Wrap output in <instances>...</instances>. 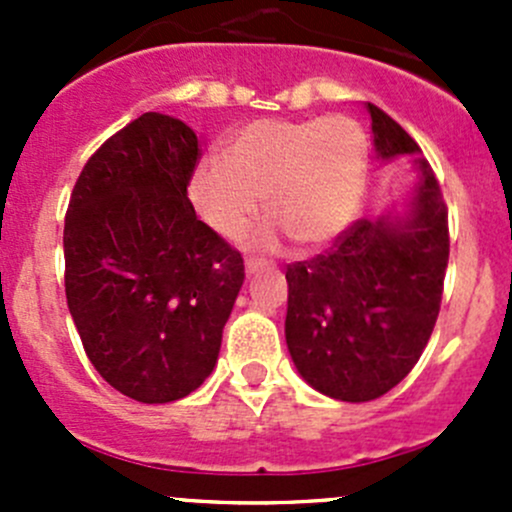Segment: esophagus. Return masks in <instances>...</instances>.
<instances>
[{
  "label": "esophagus",
  "instance_id": "obj_1",
  "mask_svg": "<svg viewBox=\"0 0 512 512\" xmlns=\"http://www.w3.org/2000/svg\"><path fill=\"white\" fill-rule=\"evenodd\" d=\"M265 265H267L265 260H255V257H250V260H245L247 275H255V272H260Z\"/></svg>",
  "mask_w": 512,
  "mask_h": 512
}]
</instances>
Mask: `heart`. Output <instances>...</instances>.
Returning <instances> with one entry per match:
<instances>
[{
    "mask_svg": "<svg viewBox=\"0 0 512 512\" xmlns=\"http://www.w3.org/2000/svg\"><path fill=\"white\" fill-rule=\"evenodd\" d=\"M223 156L200 158L188 175L190 205L218 235H240L260 195L275 218L255 235L260 242L287 232L299 245L324 247L359 213L369 141L354 118H260L227 136Z\"/></svg>",
    "mask_w": 512,
    "mask_h": 512,
    "instance_id": "heart-1",
    "label": "heart"
}]
</instances>
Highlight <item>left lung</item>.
Listing matches in <instances>:
<instances>
[{"label":"left lung","instance_id":"left-lung-1","mask_svg":"<svg viewBox=\"0 0 512 512\" xmlns=\"http://www.w3.org/2000/svg\"><path fill=\"white\" fill-rule=\"evenodd\" d=\"M376 158H414L409 198L359 220L327 255L287 267L285 339L299 376L329 399L371 401L416 366L441 309L448 210L414 138L374 103Z\"/></svg>","mask_w":512,"mask_h":512}]
</instances>
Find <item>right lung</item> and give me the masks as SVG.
<instances>
[{"label": "right lung", "instance_id": "obj_1", "mask_svg": "<svg viewBox=\"0 0 512 512\" xmlns=\"http://www.w3.org/2000/svg\"><path fill=\"white\" fill-rule=\"evenodd\" d=\"M198 136L143 113L89 158L64 223L66 302L86 356L141 404L193 394L218 364L245 282L240 252L198 220Z\"/></svg>", "mask_w": 512, "mask_h": 512}]
</instances>
